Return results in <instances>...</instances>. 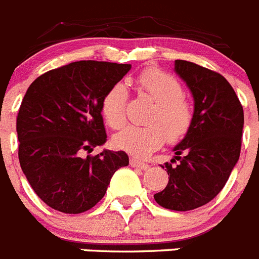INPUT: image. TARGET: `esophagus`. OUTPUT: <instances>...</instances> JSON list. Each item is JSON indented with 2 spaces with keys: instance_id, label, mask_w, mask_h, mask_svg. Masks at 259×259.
Returning a JSON list of instances; mask_svg holds the SVG:
<instances>
[{
  "instance_id": "1",
  "label": "esophagus",
  "mask_w": 259,
  "mask_h": 259,
  "mask_svg": "<svg viewBox=\"0 0 259 259\" xmlns=\"http://www.w3.org/2000/svg\"><path fill=\"white\" fill-rule=\"evenodd\" d=\"M130 164H131L132 167L141 168V170H146V168H149V164L144 163V162L139 161V159H136V158H131V159H130Z\"/></svg>"
}]
</instances>
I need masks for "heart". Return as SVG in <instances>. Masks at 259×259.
Listing matches in <instances>:
<instances>
[{"label": "heart", "mask_w": 259, "mask_h": 259, "mask_svg": "<svg viewBox=\"0 0 259 259\" xmlns=\"http://www.w3.org/2000/svg\"><path fill=\"white\" fill-rule=\"evenodd\" d=\"M139 95L154 101L145 125H125L114 136V145L136 157H146L157 150L166 139L170 143L187 135L193 122V105L183 96L179 80L159 68H145L134 80ZM128 92L116 83L102 97L101 113L111 128L122 127L125 122Z\"/></svg>", "instance_id": "heart-1"}]
</instances>
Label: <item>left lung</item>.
<instances>
[{
	"label": "left lung",
	"instance_id": "obj_1",
	"mask_svg": "<svg viewBox=\"0 0 259 259\" xmlns=\"http://www.w3.org/2000/svg\"><path fill=\"white\" fill-rule=\"evenodd\" d=\"M175 71L193 96V122L166 167L168 183L154 200L164 209L188 211L223 189L241 150L244 110L226 77L193 62L176 59Z\"/></svg>",
	"mask_w": 259,
	"mask_h": 259
}]
</instances>
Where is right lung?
<instances>
[{
	"instance_id": "obj_1",
	"label": "right lung",
	"mask_w": 259,
	"mask_h": 259,
	"mask_svg": "<svg viewBox=\"0 0 259 259\" xmlns=\"http://www.w3.org/2000/svg\"><path fill=\"white\" fill-rule=\"evenodd\" d=\"M131 65L79 61L50 70L27 89L17 116L20 167L52 209L79 214L106 193L118 168L128 166L123 150L81 157L106 143L101 101Z\"/></svg>"
}]
</instances>
